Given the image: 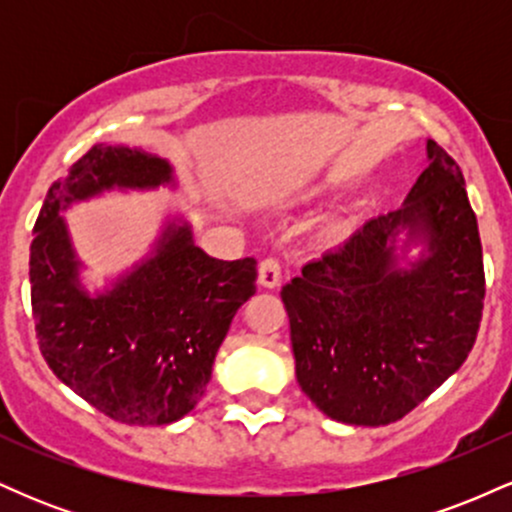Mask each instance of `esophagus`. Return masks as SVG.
<instances>
[{"label":"esophagus","instance_id":"1","mask_svg":"<svg viewBox=\"0 0 512 512\" xmlns=\"http://www.w3.org/2000/svg\"><path fill=\"white\" fill-rule=\"evenodd\" d=\"M257 281L264 289H276L281 284V264L274 257H267V260L260 262V272H257Z\"/></svg>","mask_w":512,"mask_h":512}]
</instances>
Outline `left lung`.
<instances>
[{
    "label": "left lung",
    "mask_w": 512,
    "mask_h": 512,
    "mask_svg": "<svg viewBox=\"0 0 512 512\" xmlns=\"http://www.w3.org/2000/svg\"><path fill=\"white\" fill-rule=\"evenodd\" d=\"M426 156L402 207L363 223L281 289L298 385L342 424L402 419L477 339L486 293L477 216L460 166L433 139ZM416 244L420 257L409 261Z\"/></svg>",
    "instance_id": "obj_1"
}]
</instances>
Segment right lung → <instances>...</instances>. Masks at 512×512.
<instances>
[{
  "instance_id": "right-lung-1",
  "label": "right lung",
  "mask_w": 512,
  "mask_h": 512,
  "mask_svg": "<svg viewBox=\"0 0 512 512\" xmlns=\"http://www.w3.org/2000/svg\"><path fill=\"white\" fill-rule=\"evenodd\" d=\"M161 185L175 187L166 158L96 144L50 187L33 228L31 303L43 358L69 390L127 426H166L197 407L257 279L252 257L223 262L197 248L178 214L144 260L88 293L64 211L103 192Z\"/></svg>"
}]
</instances>
